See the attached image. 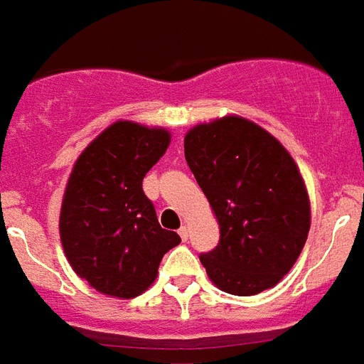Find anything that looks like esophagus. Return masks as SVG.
I'll return each mask as SVG.
<instances>
[{"label":"esophagus","instance_id":"obj_1","mask_svg":"<svg viewBox=\"0 0 364 364\" xmlns=\"http://www.w3.org/2000/svg\"><path fill=\"white\" fill-rule=\"evenodd\" d=\"M178 235L182 240H188V237H190V229H188V227H180Z\"/></svg>","mask_w":364,"mask_h":364}]
</instances>
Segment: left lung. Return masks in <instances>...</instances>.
Wrapping results in <instances>:
<instances>
[{
    "label": "left lung",
    "mask_w": 364,
    "mask_h": 364,
    "mask_svg": "<svg viewBox=\"0 0 364 364\" xmlns=\"http://www.w3.org/2000/svg\"><path fill=\"white\" fill-rule=\"evenodd\" d=\"M184 155L221 230L217 248L200 256L209 279L237 296L275 287L310 230L309 193L293 156L240 116L192 127Z\"/></svg>",
    "instance_id": "1"
}]
</instances>
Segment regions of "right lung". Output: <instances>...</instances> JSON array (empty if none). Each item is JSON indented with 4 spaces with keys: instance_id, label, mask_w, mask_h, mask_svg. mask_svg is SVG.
Returning <instances> with one entry per match:
<instances>
[{
    "instance_id": "right-lung-1",
    "label": "right lung",
    "mask_w": 364,
    "mask_h": 364,
    "mask_svg": "<svg viewBox=\"0 0 364 364\" xmlns=\"http://www.w3.org/2000/svg\"><path fill=\"white\" fill-rule=\"evenodd\" d=\"M163 127L116 122L79 155L65 186L60 238L73 272L98 293L134 299L155 281L174 230L159 225L143 178L164 155Z\"/></svg>"
}]
</instances>
